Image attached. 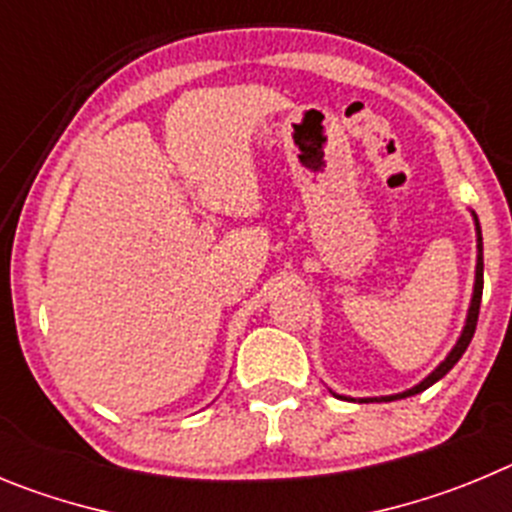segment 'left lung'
I'll use <instances>...</instances> for the list:
<instances>
[{
	"label": "left lung",
	"mask_w": 512,
	"mask_h": 512,
	"mask_svg": "<svg viewBox=\"0 0 512 512\" xmlns=\"http://www.w3.org/2000/svg\"><path fill=\"white\" fill-rule=\"evenodd\" d=\"M474 216V227H477V270H474V293H472V303H469V311H467V321H464V329H462V336L457 339V344H454V349H451L449 354H446V359L441 362L439 367H436L434 372L428 377H423L421 382H418L416 388L405 390V393H395V395H382V398H359V403H390V400H400V398H411V395L416 393H423L426 388H431L434 382H439L441 377L446 375V372L451 370V367L457 365L459 359H462V354L467 352L469 342H472L474 336V329H477V316H480V301H482V283H485V278H482V270H485V262H482V229H480V222H477V214ZM336 395V393H334ZM336 398H344V395H336Z\"/></svg>",
	"instance_id": "1"
}]
</instances>
